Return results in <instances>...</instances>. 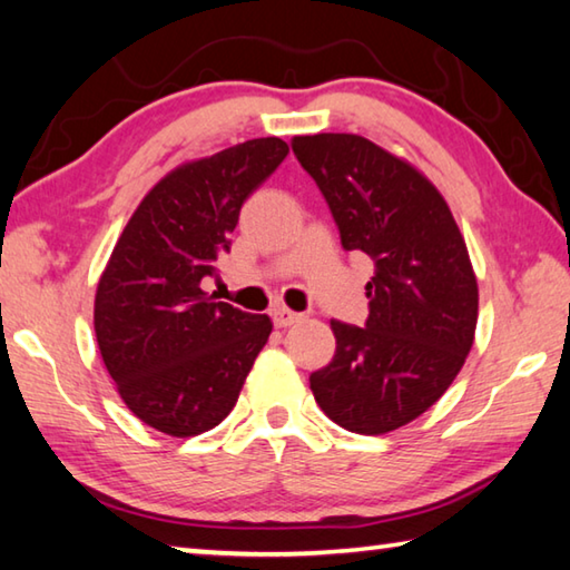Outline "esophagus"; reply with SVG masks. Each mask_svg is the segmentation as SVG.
Here are the masks:
<instances>
[{
	"label": "esophagus",
	"instance_id": "obj_1",
	"mask_svg": "<svg viewBox=\"0 0 570 570\" xmlns=\"http://www.w3.org/2000/svg\"><path fill=\"white\" fill-rule=\"evenodd\" d=\"M272 320H274V324L278 326V330H284V326H292L296 322H302V314H296V312H292V308H286V306H276V308H272Z\"/></svg>",
	"mask_w": 570,
	"mask_h": 570
}]
</instances>
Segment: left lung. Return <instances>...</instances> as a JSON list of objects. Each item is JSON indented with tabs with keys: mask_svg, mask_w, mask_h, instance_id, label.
I'll return each instance as SVG.
<instances>
[{
	"mask_svg": "<svg viewBox=\"0 0 570 570\" xmlns=\"http://www.w3.org/2000/svg\"><path fill=\"white\" fill-rule=\"evenodd\" d=\"M292 148L330 204L344 250L374 262L366 324L332 322L336 352L308 384L340 428L384 435L430 410L468 360L478 278L465 238L440 190L362 135H296Z\"/></svg>",
	"mask_w": 570,
	"mask_h": 570,
	"instance_id": "8db88e82",
	"label": "left lung"
}]
</instances>
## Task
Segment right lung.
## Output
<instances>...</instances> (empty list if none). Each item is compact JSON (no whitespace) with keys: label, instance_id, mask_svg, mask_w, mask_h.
I'll use <instances>...</instances> for the list:
<instances>
[{"label":"right lung","instance_id":"1","mask_svg":"<svg viewBox=\"0 0 570 570\" xmlns=\"http://www.w3.org/2000/svg\"><path fill=\"white\" fill-rule=\"evenodd\" d=\"M282 138L238 142L183 163L150 188L122 228L95 294V336L135 417L193 438L228 417L272 334L200 288L216 276L244 200L282 166Z\"/></svg>","mask_w":570,"mask_h":570}]
</instances>
